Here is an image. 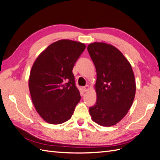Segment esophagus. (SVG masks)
<instances>
[{"mask_svg": "<svg viewBox=\"0 0 160 160\" xmlns=\"http://www.w3.org/2000/svg\"><path fill=\"white\" fill-rule=\"evenodd\" d=\"M89 89V85H86V86H85V87L83 88V90L84 92H88Z\"/></svg>", "mask_w": 160, "mask_h": 160, "instance_id": "obj_1", "label": "esophagus"}]
</instances>
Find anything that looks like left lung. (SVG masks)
<instances>
[{
	"instance_id": "8db88e82",
	"label": "left lung",
	"mask_w": 160,
	"mask_h": 160,
	"mask_svg": "<svg viewBox=\"0 0 160 160\" xmlns=\"http://www.w3.org/2000/svg\"><path fill=\"white\" fill-rule=\"evenodd\" d=\"M88 51L97 74L94 85L97 101L89 108V114L100 126H114L126 115L134 102L136 82L133 70L113 45L94 42L88 45Z\"/></svg>"
}]
</instances>
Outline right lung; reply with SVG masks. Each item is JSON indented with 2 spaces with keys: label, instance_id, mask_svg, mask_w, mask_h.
Segmentation results:
<instances>
[{
  "label": "right lung",
  "instance_id": "obj_1",
  "mask_svg": "<svg viewBox=\"0 0 160 160\" xmlns=\"http://www.w3.org/2000/svg\"><path fill=\"white\" fill-rule=\"evenodd\" d=\"M85 47L78 41L59 40L49 45L35 60L28 88L35 109L47 123L67 122L80 101L72 68Z\"/></svg>",
  "mask_w": 160,
  "mask_h": 160
}]
</instances>
